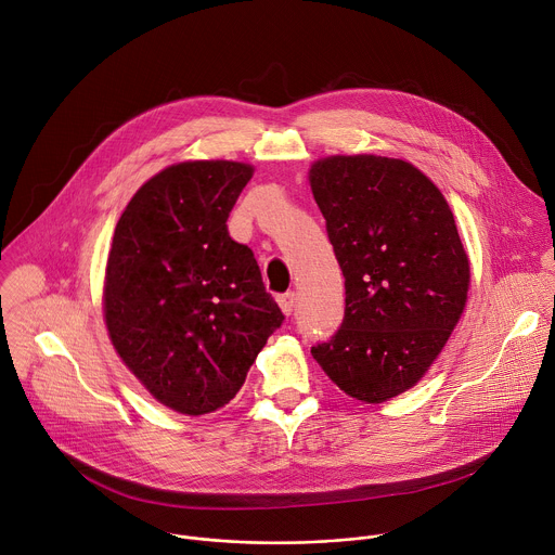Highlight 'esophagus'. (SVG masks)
Returning <instances> with one entry per match:
<instances>
[{
    "label": "esophagus",
    "mask_w": 555,
    "mask_h": 555,
    "mask_svg": "<svg viewBox=\"0 0 555 555\" xmlns=\"http://www.w3.org/2000/svg\"><path fill=\"white\" fill-rule=\"evenodd\" d=\"M294 305H296V294L294 292H287V294L279 296V307L285 315H289L294 311Z\"/></svg>",
    "instance_id": "esophagus-1"
}]
</instances>
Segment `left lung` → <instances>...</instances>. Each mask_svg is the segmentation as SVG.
Segmentation results:
<instances>
[{
	"instance_id": "8db88e82",
	"label": "left lung",
	"mask_w": 555,
	"mask_h": 555,
	"mask_svg": "<svg viewBox=\"0 0 555 555\" xmlns=\"http://www.w3.org/2000/svg\"><path fill=\"white\" fill-rule=\"evenodd\" d=\"M309 184L346 279L341 326L311 354L348 397L386 403L425 377L457 326L468 255L442 192L403 158L324 156Z\"/></svg>"
}]
</instances>
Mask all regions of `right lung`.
Masks as SVG:
<instances>
[{
	"label": "right lung",
	"instance_id": "add662e5",
	"mask_svg": "<svg viewBox=\"0 0 555 555\" xmlns=\"http://www.w3.org/2000/svg\"><path fill=\"white\" fill-rule=\"evenodd\" d=\"M253 173L242 160L173 163L115 227L102 292L111 344L152 399L184 416L224 408L283 322L253 250L227 229Z\"/></svg>",
	"mask_w": 555,
	"mask_h": 555
}]
</instances>
